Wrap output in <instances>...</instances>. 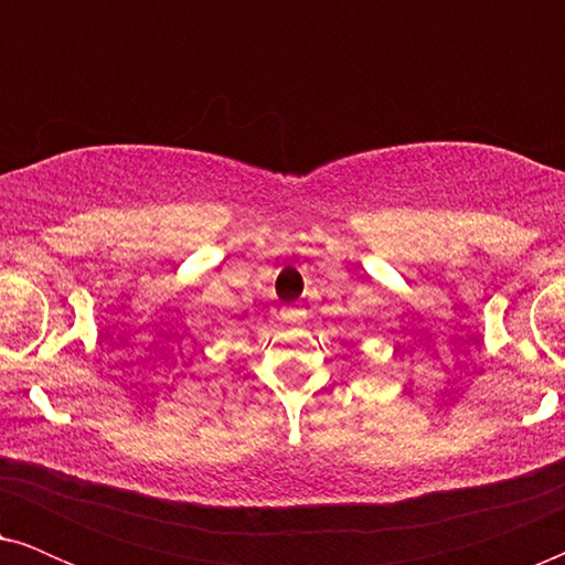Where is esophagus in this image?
<instances>
[{"label":"esophagus","mask_w":565,"mask_h":565,"mask_svg":"<svg viewBox=\"0 0 565 565\" xmlns=\"http://www.w3.org/2000/svg\"><path fill=\"white\" fill-rule=\"evenodd\" d=\"M282 321H285V323H298V321H300V311H298V308L285 306V308H282Z\"/></svg>","instance_id":"esophagus-1"}]
</instances>
